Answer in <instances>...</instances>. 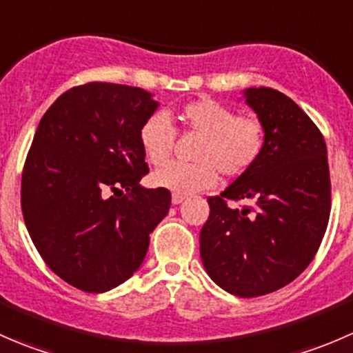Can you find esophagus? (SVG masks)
I'll return each mask as SVG.
<instances>
[{
	"mask_svg": "<svg viewBox=\"0 0 353 353\" xmlns=\"http://www.w3.org/2000/svg\"><path fill=\"white\" fill-rule=\"evenodd\" d=\"M184 201V196L181 194H172V205H181Z\"/></svg>",
	"mask_w": 353,
	"mask_h": 353,
	"instance_id": "esophagus-1",
	"label": "esophagus"
}]
</instances>
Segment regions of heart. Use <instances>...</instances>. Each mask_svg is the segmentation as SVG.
<instances>
[{
    "mask_svg": "<svg viewBox=\"0 0 353 353\" xmlns=\"http://www.w3.org/2000/svg\"><path fill=\"white\" fill-rule=\"evenodd\" d=\"M183 128L198 134L191 157L194 162H170L154 172V184L170 193L190 196L212 190L223 177H239L261 159L266 145L263 123L258 117L237 116L229 105L212 99L190 102L177 114ZM176 143L172 121L155 112L140 128V145L148 162L162 165L170 159Z\"/></svg>",
    "mask_w": 353,
    "mask_h": 353,
    "instance_id": "obj_1",
    "label": "heart"
}]
</instances>
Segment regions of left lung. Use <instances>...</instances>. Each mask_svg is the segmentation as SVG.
I'll return each instance as SVG.
<instances>
[{
  "label": "left lung",
  "instance_id": "8db88e82",
  "mask_svg": "<svg viewBox=\"0 0 353 353\" xmlns=\"http://www.w3.org/2000/svg\"><path fill=\"white\" fill-rule=\"evenodd\" d=\"M244 97L265 128V152L208 198L199 254L216 285L258 297L294 282L312 261L328 227L331 183L325 138L304 110L268 87L245 88ZM229 199L252 205L230 209Z\"/></svg>",
  "mask_w": 353,
  "mask_h": 353
}]
</instances>
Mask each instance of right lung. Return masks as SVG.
I'll return each instance as SVG.
<instances>
[{
    "mask_svg": "<svg viewBox=\"0 0 353 353\" xmlns=\"http://www.w3.org/2000/svg\"><path fill=\"white\" fill-rule=\"evenodd\" d=\"M150 92L92 83L59 95L39 123L22 174V212L46 265L80 290L108 292L143 263L169 213V190H147L140 128Z\"/></svg>",
    "mask_w": 353,
    "mask_h": 353,
    "instance_id": "obj_1",
    "label": "right lung"
}]
</instances>
